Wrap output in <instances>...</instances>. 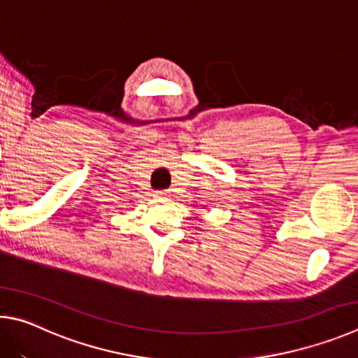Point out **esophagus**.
Here are the masks:
<instances>
[{
	"instance_id": "1",
	"label": "esophagus",
	"mask_w": 358,
	"mask_h": 358,
	"mask_svg": "<svg viewBox=\"0 0 358 358\" xmlns=\"http://www.w3.org/2000/svg\"><path fill=\"white\" fill-rule=\"evenodd\" d=\"M155 198H168V192L166 190L155 192Z\"/></svg>"
}]
</instances>
